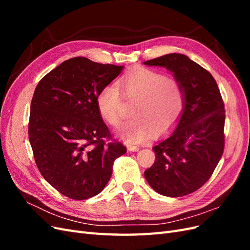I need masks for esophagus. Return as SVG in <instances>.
Returning a JSON list of instances; mask_svg holds the SVG:
<instances>
[{"instance_id":"34e87169","label":"esophagus","mask_w":250,"mask_h":250,"mask_svg":"<svg viewBox=\"0 0 250 250\" xmlns=\"http://www.w3.org/2000/svg\"><path fill=\"white\" fill-rule=\"evenodd\" d=\"M127 149L129 151H139L140 147L135 145H127Z\"/></svg>"}]
</instances>
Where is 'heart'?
<instances>
[{"mask_svg":"<svg viewBox=\"0 0 250 250\" xmlns=\"http://www.w3.org/2000/svg\"><path fill=\"white\" fill-rule=\"evenodd\" d=\"M135 100L131 118L120 126L118 135L128 143H141L150 137L169 131L175 126L186 107V94L176 79L161 72L138 67L119 78L117 84L109 83L100 89L96 98L101 118L111 126H118L122 115V97Z\"/></svg>","mask_w":250,"mask_h":250,"instance_id":"obj_1","label":"heart"}]
</instances>
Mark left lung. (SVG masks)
Instances as JSON below:
<instances>
[{"label":"left lung","instance_id":"left-lung-1","mask_svg":"<svg viewBox=\"0 0 250 250\" xmlns=\"http://www.w3.org/2000/svg\"><path fill=\"white\" fill-rule=\"evenodd\" d=\"M144 64L171 71L186 94L176 129L152 148L155 162L144 172L158 194L181 197L207 183L223 154L224 103L211 74L184 54L172 53Z\"/></svg>","mask_w":250,"mask_h":250}]
</instances>
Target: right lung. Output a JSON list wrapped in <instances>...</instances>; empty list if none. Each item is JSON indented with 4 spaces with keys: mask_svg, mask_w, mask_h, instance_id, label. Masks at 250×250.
I'll return each instance as SVG.
<instances>
[{
    "mask_svg": "<svg viewBox=\"0 0 250 250\" xmlns=\"http://www.w3.org/2000/svg\"><path fill=\"white\" fill-rule=\"evenodd\" d=\"M123 67L74 57L48 73L34 90L28 134L36 166L53 188L71 199L99 194L113 162L126 153L123 144L112 140L96 104L100 89Z\"/></svg>",
    "mask_w": 250,
    "mask_h": 250,
    "instance_id": "add662e5",
    "label": "right lung"
}]
</instances>
